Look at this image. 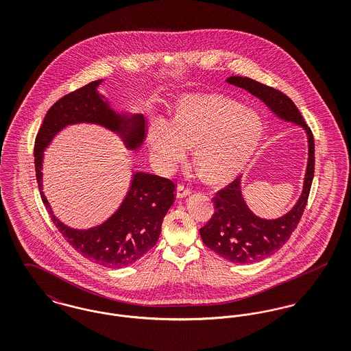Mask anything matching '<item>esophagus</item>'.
<instances>
[{"instance_id": "34e87169", "label": "esophagus", "mask_w": 351, "mask_h": 351, "mask_svg": "<svg viewBox=\"0 0 351 351\" xmlns=\"http://www.w3.org/2000/svg\"><path fill=\"white\" fill-rule=\"evenodd\" d=\"M191 188L189 186H186V185H184V184H179L178 185V188H176V197L178 199H183L185 196H188V195H191Z\"/></svg>"}]
</instances>
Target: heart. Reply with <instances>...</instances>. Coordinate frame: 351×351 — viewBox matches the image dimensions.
Listing matches in <instances>:
<instances>
[{"mask_svg": "<svg viewBox=\"0 0 351 351\" xmlns=\"http://www.w3.org/2000/svg\"><path fill=\"white\" fill-rule=\"evenodd\" d=\"M263 125L259 116L239 102L219 95H189L178 102L172 125L155 119L150 145L162 167H175L194 146L193 160L209 183L237 176L259 145Z\"/></svg>", "mask_w": 351, "mask_h": 351, "instance_id": "b5f03b06", "label": "heart"}]
</instances>
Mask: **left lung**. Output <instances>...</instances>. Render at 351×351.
Here are the masks:
<instances>
[{"instance_id": "8db88e82", "label": "left lung", "mask_w": 351, "mask_h": 351, "mask_svg": "<svg viewBox=\"0 0 351 351\" xmlns=\"http://www.w3.org/2000/svg\"><path fill=\"white\" fill-rule=\"evenodd\" d=\"M226 82L246 89L263 101L278 117L298 123L308 136V166L302 193L296 205L283 217L265 219L255 216L242 197L241 176L219 189L213 197L216 212L200 229L202 242L230 262L254 263L279 250L300 222L315 176V138L293 101L280 90L250 77L232 76Z\"/></svg>"}]
</instances>
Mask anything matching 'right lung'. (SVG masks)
Returning <instances> with one entry per match:
<instances>
[{"instance_id": "1", "label": "right lung", "mask_w": 351, "mask_h": 351, "mask_svg": "<svg viewBox=\"0 0 351 351\" xmlns=\"http://www.w3.org/2000/svg\"><path fill=\"white\" fill-rule=\"evenodd\" d=\"M102 80L86 84L56 101L45 116L34 145V163L40 197L51 219L68 243L93 263L108 268L133 265L151 250L160 235L163 218L175 200V183L166 178L135 172L130 189L117 212L88 230L72 229L53 216L42 192L43 151L68 125L88 122L119 134L126 147L138 149L145 138L142 114H119L97 92Z\"/></svg>"}]
</instances>
